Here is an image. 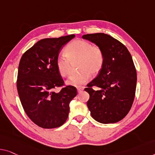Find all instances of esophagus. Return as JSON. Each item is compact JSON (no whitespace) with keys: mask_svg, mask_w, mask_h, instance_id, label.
Here are the masks:
<instances>
[{"mask_svg":"<svg viewBox=\"0 0 155 155\" xmlns=\"http://www.w3.org/2000/svg\"><path fill=\"white\" fill-rule=\"evenodd\" d=\"M84 87H77V91H78V92H82L83 91H84Z\"/></svg>","mask_w":155,"mask_h":155,"instance_id":"1","label":"esophagus"}]
</instances>
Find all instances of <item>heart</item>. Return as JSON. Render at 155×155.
Instances as JSON below:
<instances>
[{"label": "heart", "mask_w": 155, "mask_h": 155, "mask_svg": "<svg viewBox=\"0 0 155 155\" xmlns=\"http://www.w3.org/2000/svg\"><path fill=\"white\" fill-rule=\"evenodd\" d=\"M64 54L58 55L55 62L62 77L70 75L72 64L78 61L77 68L79 71L72 74L67 81V84L72 86L79 87L86 84L91 74L93 76L98 74L104 63V54L101 47L86 40L71 41L64 49Z\"/></svg>", "instance_id": "b5f03b06"}]
</instances>
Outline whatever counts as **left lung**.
Segmentation results:
<instances>
[{"label": "left lung", "instance_id": "1", "mask_svg": "<svg viewBox=\"0 0 155 155\" xmlns=\"http://www.w3.org/2000/svg\"><path fill=\"white\" fill-rule=\"evenodd\" d=\"M82 38L96 44L104 54L102 69L85 88L90 94L87 106L95 120L115 123L127 115L134 100L137 74L132 58L123 44L107 34ZM93 87L98 88L94 90Z\"/></svg>", "mask_w": 155, "mask_h": 155}]
</instances>
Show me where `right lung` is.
Wrapping results in <instances>:
<instances>
[{
    "mask_svg": "<svg viewBox=\"0 0 155 155\" xmlns=\"http://www.w3.org/2000/svg\"><path fill=\"white\" fill-rule=\"evenodd\" d=\"M75 35L38 41L23 54L18 64L17 87L24 111L35 124L45 129L56 128L65 122L70 103L77 94L71 85H64L56 68V58L63 46Z\"/></svg>",
    "mask_w": 155,
    "mask_h": 155,
    "instance_id": "add662e5",
    "label": "right lung"
}]
</instances>
